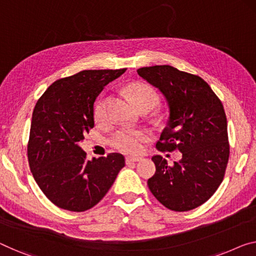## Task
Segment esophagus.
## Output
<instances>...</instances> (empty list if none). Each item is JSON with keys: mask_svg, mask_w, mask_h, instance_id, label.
Instances as JSON below:
<instances>
[{"mask_svg": "<svg viewBox=\"0 0 256 256\" xmlns=\"http://www.w3.org/2000/svg\"><path fill=\"white\" fill-rule=\"evenodd\" d=\"M141 158H126V160H125V161H126V163L128 164V163H134V162H139V161H141Z\"/></svg>", "mask_w": 256, "mask_h": 256, "instance_id": "34e87169", "label": "esophagus"}]
</instances>
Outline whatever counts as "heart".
<instances>
[{
  "mask_svg": "<svg viewBox=\"0 0 256 256\" xmlns=\"http://www.w3.org/2000/svg\"><path fill=\"white\" fill-rule=\"evenodd\" d=\"M128 93L141 110H150L158 104V95L150 85L144 82H136L128 86ZM108 94L102 93L98 96L93 106V117L98 124H104L108 120ZM150 138L146 128H120L110 136L109 144L116 150L125 154H139Z\"/></svg>",
  "mask_w": 256,
  "mask_h": 256,
  "instance_id": "1",
  "label": "heart"
}]
</instances>
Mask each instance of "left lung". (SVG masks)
<instances>
[{"label": "left lung", "instance_id": "obj_1", "mask_svg": "<svg viewBox=\"0 0 256 256\" xmlns=\"http://www.w3.org/2000/svg\"><path fill=\"white\" fill-rule=\"evenodd\" d=\"M136 72L162 92L169 106V120L156 148L182 152L172 166L161 155L152 156L156 172L148 179V188L168 209L192 210L210 199L226 174L230 144L222 102L196 74L170 66Z\"/></svg>", "mask_w": 256, "mask_h": 256}]
</instances>
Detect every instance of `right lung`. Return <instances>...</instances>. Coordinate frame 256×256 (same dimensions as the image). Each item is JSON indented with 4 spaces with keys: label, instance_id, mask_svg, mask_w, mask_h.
Here are the masks:
<instances>
[{
    "label": "right lung",
    "instance_id": "right-lung-1",
    "mask_svg": "<svg viewBox=\"0 0 256 256\" xmlns=\"http://www.w3.org/2000/svg\"><path fill=\"white\" fill-rule=\"evenodd\" d=\"M125 70H84L56 80L34 106L28 144L30 169L57 207L88 210L102 200L125 166L118 152L90 161L79 147L94 126L95 98Z\"/></svg>",
    "mask_w": 256,
    "mask_h": 256
}]
</instances>
